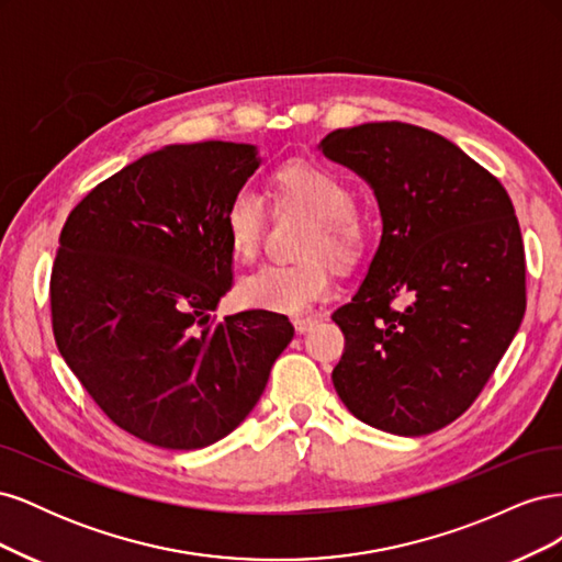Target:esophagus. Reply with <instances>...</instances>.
I'll return each mask as SVG.
<instances>
[{"instance_id":"34e87169","label":"esophagus","mask_w":562,"mask_h":562,"mask_svg":"<svg viewBox=\"0 0 562 562\" xmlns=\"http://www.w3.org/2000/svg\"><path fill=\"white\" fill-rule=\"evenodd\" d=\"M314 323H316V318H314V316H297V318L293 321V326H295V330L302 335V333L312 330V328H314Z\"/></svg>"}]
</instances>
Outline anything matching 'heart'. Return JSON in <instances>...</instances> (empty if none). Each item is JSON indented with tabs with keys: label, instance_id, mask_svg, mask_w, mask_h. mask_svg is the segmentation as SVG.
I'll return each instance as SVG.
<instances>
[{
	"label": "heart",
	"instance_id": "heart-1",
	"mask_svg": "<svg viewBox=\"0 0 562 562\" xmlns=\"http://www.w3.org/2000/svg\"><path fill=\"white\" fill-rule=\"evenodd\" d=\"M269 187L279 203L302 209L314 217V227L302 246V255H310V260L262 265L244 277L236 291L252 310L295 316L330 291L328 262L316 255H328L335 265L349 267L363 255L368 232L356 215L351 184L328 166L307 159L285 161L274 168ZM223 227L236 258H255L265 227L262 196L248 187L236 190L223 213Z\"/></svg>",
	"mask_w": 562,
	"mask_h": 562
}]
</instances>
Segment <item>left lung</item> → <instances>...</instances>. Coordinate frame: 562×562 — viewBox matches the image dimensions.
I'll use <instances>...</instances> for the list:
<instances>
[{"mask_svg": "<svg viewBox=\"0 0 562 562\" xmlns=\"http://www.w3.org/2000/svg\"><path fill=\"white\" fill-rule=\"evenodd\" d=\"M378 199L382 239L333 321V370L353 417L396 436L454 422L481 394L525 314V250L502 182L443 135L401 122L337 128L318 143ZM401 299L404 307L391 311Z\"/></svg>", "mask_w": 562, "mask_h": 562, "instance_id": "8db88e82", "label": "left lung"}]
</instances>
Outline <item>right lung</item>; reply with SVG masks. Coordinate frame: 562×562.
Masks as SVG:
<instances>
[{
	"label": "right lung",
	"mask_w": 562,
	"mask_h": 562,
	"mask_svg": "<svg viewBox=\"0 0 562 562\" xmlns=\"http://www.w3.org/2000/svg\"><path fill=\"white\" fill-rule=\"evenodd\" d=\"M258 166L246 143L166 145L100 182L60 232L58 351L145 443L199 450L232 434L295 335L265 310L211 316L234 277L223 213Z\"/></svg>",
	"instance_id": "obj_1"
}]
</instances>
